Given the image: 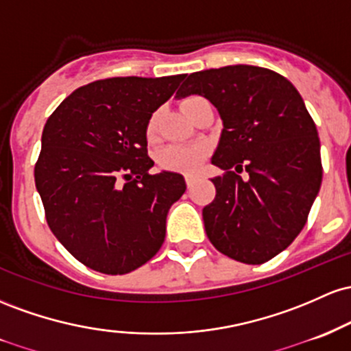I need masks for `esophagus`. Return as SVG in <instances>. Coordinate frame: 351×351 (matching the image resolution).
Segmentation results:
<instances>
[{
	"mask_svg": "<svg viewBox=\"0 0 351 351\" xmlns=\"http://www.w3.org/2000/svg\"><path fill=\"white\" fill-rule=\"evenodd\" d=\"M197 179H199V177H197V176H194V174H187V176H186V184H187V187L194 186V184L197 182Z\"/></svg>",
	"mask_w": 351,
	"mask_h": 351,
	"instance_id": "1",
	"label": "esophagus"
}]
</instances>
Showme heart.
<instances>
[{"mask_svg": "<svg viewBox=\"0 0 351 351\" xmlns=\"http://www.w3.org/2000/svg\"><path fill=\"white\" fill-rule=\"evenodd\" d=\"M191 99L184 101V108ZM157 134V119L154 116L149 119L147 125H145V137L149 141H154ZM208 147L206 144L197 143V144H174L169 147L162 149L157 154V162L160 167L167 169V171H177V172H194L199 167L200 162L207 157Z\"/></svg>", "mask_w": 351, "mask_h": 351, "instance_id": "heart-1", "label": "heart"}]
</instances>
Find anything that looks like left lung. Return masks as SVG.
<instances>
[{
  "instance_id": "8db88e82",
  "label": "left lung",
  "mask_w": 351,
  "mask_h": 351,
  "mask_svg": "<svg viewBox=\"0 0 351 351\" xmlns=\"http://www.w3.org/2000/svg\"><path fill=\"white\" fill-rule=\"evenodd\" d=\"M182 81L176 97L204 96L223 123L212 156L223 174L212 179L215 199L202 210L207 237L237 262H269L300 234L320 191L317 125L295 86L275 71L237 64Z\"/></svg>"
}]
</instances>
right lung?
Returning a JSON list of instances; mask_svg holds the SVG:
<instances>
[{
    "label": "right lung",
    "instance_id": "obj_1",
    "mask_svg": "<svg viewBox=\"0 0 351 351\" xmlns=\"http://www.w3.org/2000/svg\"><path fill=\"white\" fill-rule=\"evenodd\" d=\"M182 74L81 86L46 121L34 182L46 222L89 269L123 275L159 252L165 217L186 192L176 172L151 174L145 125Z\"/></svg>",
    "mask_w": 351,
    "mask_h": 351
}]
</instances>
